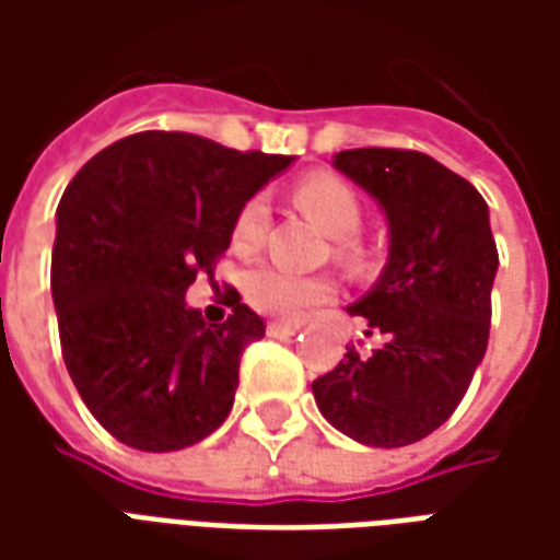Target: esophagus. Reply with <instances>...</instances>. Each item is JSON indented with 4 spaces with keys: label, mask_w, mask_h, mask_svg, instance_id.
<instances>
[{
    "label": "esophagus",
    "mask_w": 560,
    "mask_h": 560,
    "mask_svg": "<svg viewBox=\"0 0 560 560\" xmlns=\"http://www.w3.org/2000/svg\"><path fill=\"white\" fill-rule=\"evenodd\" d=\"M303 324L300 320H269L267 332L272 339H281V336H293V332H300Z\"/></svg>",
    "instance_id": "obj_1"
}]
</instances>
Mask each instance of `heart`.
Instances as JSON below:
<instances>
[{
  "mask_svg": "<svg viewBox=\"0 0 560 560\" xmlns=\"http://www.w3.org/2000/svg\"><path fill=\"white\" fill-rule=\"evenodd\" d=\"M296 203L312 215V219L329 233L341 240L339 255L348 260L360 257V248L353 245V233L363 224V203L360 195L351 185L329 176V173H315L303 183L296 185ZM269 224V207L264 197H252L240 215L233 221V245L240 252H255L257 245L264 243V233ZM245 300L255 305L257 312L272 317H296L303 315L305 308L320 305L332 300L336 284L327 276H300L291 269L276 267V264H260V267L248 269L243 281Z\"/></svg>",
  "mask_w": 560,
  "mask_h": 560,
  "instance_id": "heart-1",
  "label": "heart"
}]
</instances>
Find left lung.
I'll return each instance as SVG.
<instances>
[{
	"label": "left lung",
	"mask_w": 560,
	"mask_h": 560,
	"mask_svg": "<svg viewBox=\"0 0 560 560\" xmlns=\"http://www.w3.org/2000/svg\"><path fill=\"white\" fill-rule=\"evenodd\" d=\"M332 167L387 219V264L348 305L384 345L348 351L317 377V411L365 446L417 444L450 420L486 357L498 272L489 207L468 179L411 149H345Z\"/></svg>",
	"instance_id": "8db88e82"
}]
</instances>
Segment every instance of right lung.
Returning <instances> with one entry per match:
<instances>
[{
  "label": "right lung",
  "mask_w": 560,
  "mask_h": 560,
  "mask_svg": "<svg viewBox=\"0 0 560 560\" xmlns=\"http://www.w3.org/2000/svg\"><path fill=\"white\" fill-rule=\"evenodd\" d=\"M291 164L140 131L71 179L56 209L50 291L68 375L116 441L171 453L228 420L240 357L267 324L236 291L233 315L207 324L185 291L197 272L212 276L240 209Z\"/></svg>",
  "instance_id": "right-lung-1"
}]
</instances>
